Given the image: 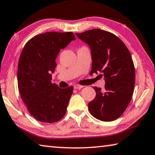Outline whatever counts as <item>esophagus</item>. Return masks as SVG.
I'll use <instances>...</instances> for the list:
<instances>
[{
    "label": "esophagus",
    "mask_w": 155,
    "mask_h": 155,
    "mask_svg": "<svg viewBox=\"0 0 155 155\" xmlns=\"http://www.w3.org/2000/svg\"><path fill=\"white\" fill-rule=\"evenodd\" d=\"M84 87V86L83 85H80V84H75L74 85V88L75 89H81Z\"/></svg>",
    "instance_id": "obj_1"
}]
</instances>
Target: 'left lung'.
<instances>
[{
  "mask_svg": "<svg viewBox=\"0 0 155 155\" xmlns=\"http://www.w3.org/2000/svg\"><path fill=\"white\" fill-rule=\"evenodd\" d=\"M76 36L90 46L91 73H102L105 80L104 91L93 87L96 97L88 104L89 112L99 120H115L127 109L134 91L135 71L131 53L117 36L104 30H88Z\"/></svg>",
  "mask_w": 155,
  "mask_h": 155,
  "instance_id": "8db88e82",
  "label": "left lung"
}]
</instances>
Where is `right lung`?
Returning <instances> with one entry per match:
<instances>
[{
	"mask_svg": "<svg viewBox=\"0 0 155 155\" xmlns=\"http://www.w3.org/2000/svg\"><path fill=\"white\" fill-rule=\"evenodd\" d=\"M75 39L72 32H48L30 39L20 54L19 92L31 115L42 123H56L66 114L73 87L61 88L52 84L51 73L59 51Z\"/></svg>",
	"mask_w": 155,
	"mask_h": 155,
	"instance_id": "1",
	"label": "right lung"
}]
</instances>
